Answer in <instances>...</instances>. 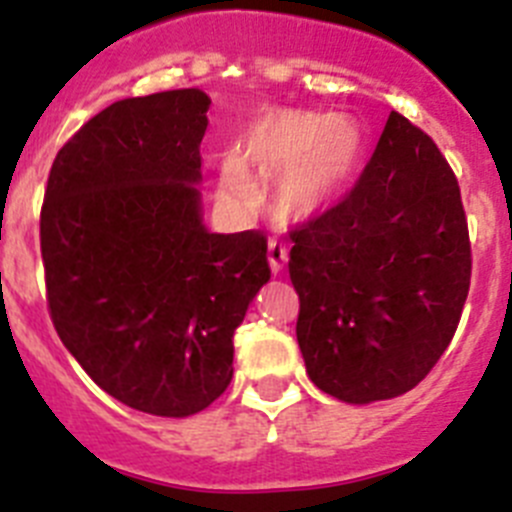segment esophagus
Wrapping results in <instances>:
<instances>
[{"label": "esophagus", "mask_w": 512, "mask_h": 512, "mask_svg": "<svg viewBox=\"0 0 512 512\" xmlns=\"http://www.w3.org/2000/svg\"><path fill=\"white\" fill-rule=\"evenodd\" d=\"M289 259V251L287 246H284L282 241H277V238H271L269 241V266L274 274H279V271L284 269V264H287Z\"/></svg>", "instance_id": "obj_1"}]
</instances>
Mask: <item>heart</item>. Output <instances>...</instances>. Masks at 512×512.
I'll list each match as a JSON object with an SVG mask.
<instances>
[{
	"mask_svg": "<svg viewBox=\"0 0 512 512\" xmlns=\"http://www.w3.org/2000/svg\"><path fill=\"white\" fill-rule=\"evenodd\" d=\"M361 151L359 130L333 112H271L243 135L238 158L220 171V189L235 202L253 197L251 171L279 176L274 200L289 217L323 210Z\"/></svg>",
	"mask_w": 512,
	"mask_h": 512,
	"instance_id": "b5f03b06",
	"label": "heart"
}]
</instances>
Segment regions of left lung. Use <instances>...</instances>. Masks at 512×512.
<instances>
[{
	"label": "left lung",
	"mask_w": 512,
	"mask_h": 512,
	"mask_svg": "<svg viewBox=\"0 0 512 512\" xmlns=\"http://www.w3.org/2000/svg\"><path fill=\"white\" fill-rule=\"evenodd\" d=\"M289 238L297 343L315 387L364 405L423 382L472 279L459 182L431 135L390 112L354 189Z\"/></svg>",
	"instance_id": "obj_1"
}]
</instances>
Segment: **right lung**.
Segmentation results:
<instances>
[{"label":"right lung","mask_w":512,"mask_h":512,"mask_svg":"<svg viewBox=\"0 0 512 512\" xmlns=\"http://www.w3.org/2000/svg\"><path fill=\"white\" fill-rule=\"evenodd\" d=\"M210 97L120 99L58 151L40 207L53 328L107 395L187 418L233 377V333L269 282L266 235L207 233L200 143Z\"/></svg>","instance_id":"add662e5"}]
</instances>
